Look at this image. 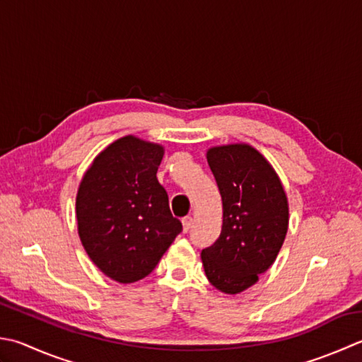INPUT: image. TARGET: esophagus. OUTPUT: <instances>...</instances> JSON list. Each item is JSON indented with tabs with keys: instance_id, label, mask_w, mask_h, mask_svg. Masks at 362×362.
<instances>
[{
	"instance_id": "34e87169",
	"label": "esophagus",
	"mask_w": 362,
	"mask_h": 362,
	"mask_svg": "<svg viewBox=\"0 0 362 362\" xmlns=\"http://www.w3.org/2000/svg\"><path fill=\"white\" fill-rule=\"evenodd\" d=\"M182 226H183V232H188L191 229V226H193V218L191 216H185L182 219Z\"/></svg>"
}]
</instances>
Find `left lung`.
Instances as JSON below:
<instances>
[{"label": "left lung", "instance_id": "1", "mask_svg": "<svg viewBox=\"0 0 362 362\" xmlns=\"http://www.w3.org/2000/svg\"><path fill=\"white\" fill-rule=\"evenodd\" d=\"M207 161L223 199V228L201 259L210 284L237 295L278 257L288 229V201L279 175L250 144L210 147Z\"/></svg>", "mask_w": 362, "mask_h": 362}]
</instances>
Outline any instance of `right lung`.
Returning a JSON list of instances; mask_svg holds the SVG:
<instances>
[{"instance_id":"obj_1","label":"right lung","mask_w":362,"mask_h":362,"mask_svg":"<svg viewBox=\"0 0 362 362\" xmlns=\"http://www.w3.org/2000/svg\"><path fill=\"white\" fill-rule=\"evenodd\" d=\"M165 147L127 134L97 155L76 193L84 251L103 274L130 284L151 274L182 230L157 171Z\"/></svg>"}]
</instances>
